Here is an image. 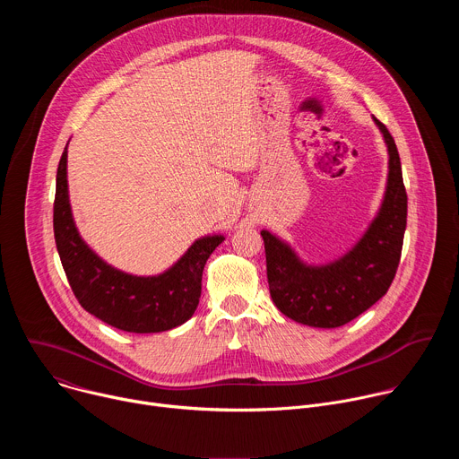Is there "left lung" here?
Here are the masks:
<instances>
[{
    "mask_svg": "<svg viewBox=\"0 0 459 459\" xmlns=\"http://www.w3.org/2000/svg\"><path fill=\"white\" fill-rule=\"evenodd\" d=\"M372 119L386 145L388 176L381 207L359 241L331 264L308 265L289 243L261 230L274 305L287 317L317 329H336L370 308L386 294L400 265L407 227L402 161L386 126Z\"/></svg>",
    "mask_w": 459,
    "mask_h": 459,
    "instance_id": "obj_1",
    "label": "left lung"
}]
</instances>
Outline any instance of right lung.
I'll list each match as a JSON object with an SVG mask.
<instances>
[{"instance_id": "right-lung-1", "label": "right lung", "mask_w": 459, "mask_h": 459, "mask_svg": "<svg viewBox=\"0 0 459 459\" xmlns=\"http://www.w3.org/2000/svg\"><path fill=\"white\" fill-rule=\"evenodd\" d=\"M54 238L61 265L80 305L125 333L170 331L198 308L202 276L209 255L225 239L212 234L195 239L176 264L158 276H133L103 261L80 236L73 218L67 181V147L57 174Z\"/></svg>"}]
</instances>
